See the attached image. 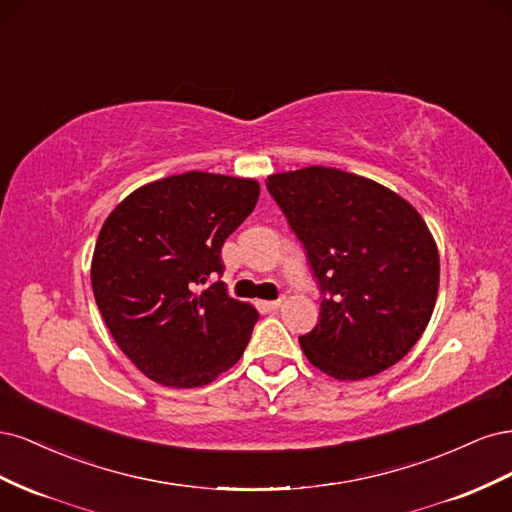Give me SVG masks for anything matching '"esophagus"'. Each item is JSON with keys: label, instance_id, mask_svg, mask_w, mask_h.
Returning <instances> with one entry per match:
<instances>
[{"label": "esophagus", "instance_id": "34e87169", "mask_svg": "<svg viewBox=\"0 0 512 512\" xmlns=\"http://www.w3.org/2000/svg\"><path fill=\"white\" fill-rule=\"evenodd\" d=\"M282 299H277V301H260V307L265 309V312H275V309H280L282 307Z\"/></svg>", "mask_w": 512, "mask_h": 512}]
</instances>
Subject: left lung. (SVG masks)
Wrapping results in <instances>:
<instances>
[{"instance_id": "8db88e82", "label": "left lung", "mask_w": 512, "mask_h": 512, "mask_svg": "<svg viewBox=\"0 0 512 512\" xmlns=\"http://www.w3.org/2000/svg\"><path fill=\"white\" fill-rule=\"evenodd\" d=\"M267 188L303 243L324 294L307 361L335 380H363L404 359L423 335L440 256L418 211L384 185L339 168L269 175Z\"/></svg>"}]
</instances>
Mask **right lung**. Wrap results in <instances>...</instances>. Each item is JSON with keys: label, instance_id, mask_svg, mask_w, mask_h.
<instances>
[{"label": "right lung", "instance_id": "add662e5", "mask_svg": "<svg viewBox=\"0 0 512 512\" xmlns=\"http://www.w3.org/2000/svg\"><path fill=\"white\" fill-rule=\"evenodd\" d=\"M258 194L256 179L190 170L134 190L102 224L91 288L117 346L149 380L194 389L241 359L258 312L228 297L220 250Z\"/></svg>", "mask_w": 512, "mask_h": 512}]
</instances>
